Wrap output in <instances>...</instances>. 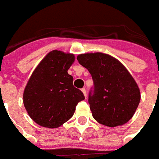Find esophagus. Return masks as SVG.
<instances>
[{
	"label": "esophagus",
	"instance_id": "esophagus-1",
	"mask_svg": "<svg viewBox=\"0 0 159 159\" xmlns=\"http://www.w3.org/2000/svg\"><path fill=\"white\" fill-rule=\"evenodd\" d=\"M82 91H83L84 96L87 97V91H86V89H85V88H83V89H82Z\"/></svg>",
	"mask_w": 159,
	"mask_h": 159
}]
</instances>
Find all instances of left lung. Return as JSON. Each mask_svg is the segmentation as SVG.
<instances>
[{"mask_svg": "<svg viewBox=\"0 0 159 159\" xmlns=\"http://www.w3.org/2000/svg\"><path fill=\"white\" fill-rule=\"evenodd\" d=\"M76 59L92 76L89 104L93 118L109 127L126 123L140 100V89L129 72L117 59L102 52L80 54Z\"/></svg>", "mask_w": 159, "mask_h": 159, "instance_id": "8db88e82", "label": "left lung"}]
</instances>
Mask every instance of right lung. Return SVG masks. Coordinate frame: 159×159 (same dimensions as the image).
<instances>
[{"mask_svg": "<svg viewBox=\"0 0 159 159\" xmlns=\"http://www.w3.org/2000/svg\"><path fill=\"white\" fill-rule=\"evenodd\" d=\"M74 59L73 54L53 50L41 61L26 85L24 105L30 117L41 126H61L85 99L67 72Z\"/></svg>", "mask_w": 159, "mask_h": 159, "instance_id": "obj_1", "label": "right lung"}]
</instances>
